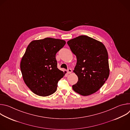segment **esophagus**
<instances>
[{
    "mask_svg": "<svg viewBox=\"0 0 130 130\" xmlns=\"http://www.w3.org/2000/svg\"><path fill=\"white\" fill-rule=\"evenodd\" d=\"M71 72H72V70H71V69H70V68L68 69V70H67V73H68V74H70V73H71Z\"/></svg>",
    "mask_w": 130,
    "mask_h": 130,
    "instance_id": "esophagus-1",
    "label": "esophagus"
}]
</instances>
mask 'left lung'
I'll use <instances>...</instances> for the list:
<instances>
[{
  "label": "left lung",
  "instance_id": "1",
  "mask_svg": "<svg viewBox=\"0 0 130 130\" xmlns=\"http://www.w3.org/2000/svg\"><path fill=\"white\" fill-rule=\"evenodd\" d=\"M67 44L77 59L73 72L78 76V81L72 85L73 90L84 96L95 93L109 75L108 53L105 46L86 35L71 39Z\"/></svg>",
  "mask_w": 130,
  "mask_h": 130
}]
</instances>
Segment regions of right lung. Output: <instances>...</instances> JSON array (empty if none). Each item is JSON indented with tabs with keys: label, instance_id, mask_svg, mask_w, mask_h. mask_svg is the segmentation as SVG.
I'll use <instances>...</instances> for the list:
<instances>
[{
	"label": "right lung",
	"instance_id": "add662e5",
	"mask_svg": "<svg viewBox=\"0 0 130 130\" xmlns=\"http://www.w3.org/2000/svg\"><path fill=\"white\" fill-rule=\"evenodd\" d=\"M64 40L47 38L32 41L21 62L23 80L35 94L46 97L57 89L58 81L66 73L57 68L56 53L64 47Z\"/></svg>",
	"mask_w": 130,
	"mask_h": 130
}]
</instances>
